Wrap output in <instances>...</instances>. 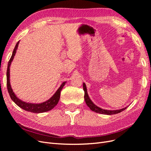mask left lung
Listing matches in <instances>:
<instances>
[{
	"mask_svg": "<svg viewBox=\"0 0 151 151\" xmlns=\"http://www.w3.org/2000/svg\"><path fill=\"white\" fill-rule=\"evenodd\" d=\"M83 89L84 91V99L86 104L88 105V106L91 109V110L96 112V113H101L103 114V115H114V114H116V113H119L122 112V111L125 110V109L127 108L125 107L124 108L120 109H116V110H107V109H104L101 108H99L96 105H95L93 101L90 99L88 92H87V88H86V86L85 83H83Z\"/></svg>",
	"mask_w": 151,
	"mask_h": 151,
	"instance_id": "8db88e82",
	"label": "left lung"
}]
</instances>
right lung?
Returning a JSON list of instances; mask_svg holds the SVG:
<instances>
[{
    "instance_id": "right-lung-1",
    "label": "right lung",
    "mask_w": 151,
    "mask_h": 151,
    "mask_svg": "<svg viewBox=\"0 0 151 151\" xmlns=\"http://www.w3.org/2000/svg\"><path fill=\"white\" fill-rule=\"evenodd\" d=\"M19 41L18 42L14 49L13 50V52L12 54V56L10 58L9 61L8 62V65H7V90L8 93L10 95V97L12 101L14 102L18 106L20 107L21 108L24 109L26 111H28L29 112L35 113H43L46 112L48 111L51 110L57 104L59 99H60V92L61 90L62 89L63 87L65 86L66 82H63V83L61 84L60 87L58 89V90L56 91L55 93L53 94V96L50 98L47 101H45L42 103L39 104H35V103H26L24 101H22V100L19 99L18 98L14 93L13 92V91L11 88V86L10 84V66L11 64V62L13 60L14 57L15 56V54L16 53V50L17 49L18 45H19Z\"/></svg>"
}]
</instances>
